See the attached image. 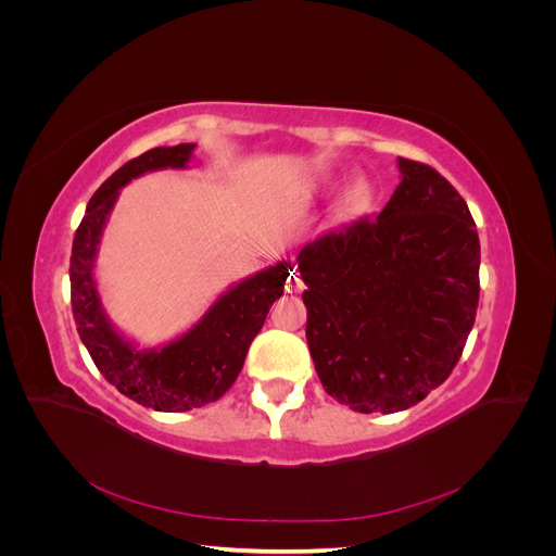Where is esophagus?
Returning <instances> with one entry per match:
<instances>
[{
  "label": "esophagus",
  "mask_w": 556,
  "mask_h": 556,
  "mask_svg": "<svg viewBox=\"0 0 556 556\" xmlns=\"http://www.w3.org/2000/svg\"><path fill=\"white\" fill-rule=\"evenodd\" d=\"M288 290H290V292H301V290H304V280H301V276H299L296 271H290Z\"/></svg>",
  "instance_id": "esophagus-1"
}]
</instances>
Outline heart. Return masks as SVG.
<instances>
[{"instance_id":"heart-1","label":"heart","mask_w":556,"mask_h":556,"mask_svg":"<svg viewBox=\"0 0 556 556\" xmlns=\"http://www.w3.org/2000/svg\"><path fill=\"white\" fill-rule=\"evenodd\" d=\"M362 197H364V185H352L350 188V194H348V201L350 204H357V201H362Z\"/></svg>"}]
</instances>
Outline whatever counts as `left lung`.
I'll return each mask as SVG.
<instances>
[{
	"mask_svg": "<svg viewBox=\"0 0 556 556\" xmlns=\"http://www.w3.org/2000/svg\"><path fill=\"white\" fill-rule=\"evenodd\" d=\"M378 215L299 252L306 341L325 392L359 413H399L457 366L480 299V239L433 166L399 157Z\"/></svg>",
	"mask_w": 556,
	"mask_h": 556,
	"instance_id": "obj_1",
	"label": "left lung"
}]
</instances>
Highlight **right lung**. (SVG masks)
I'll list each match as a JSON object with an SVG mask.
<instances>
[{"mask_svg":"<svg viewBox=\"0 0 556 556\" xmlns=\"http://www.w3.org/2000/svg\"><path fill=\"white\" fill-rule=\"evenodd\" d=\"M192 148V143L153 148L123 164L92 194L72 245V311L83 345L99 374L115 384L117 392L160 413L201 408L229 390L241 374L252 339L260 333L268 308L282 294L290 276L288 264L280 262L239 282L217 299L197 327L162 350L141 352L111 329L99 306L92 266L117 190L146 172L185 166Z\"/></svg>","mask_w":556,"mask_h":556,"instance_id":"obj_1","label":"right lung"}]
</instances>
